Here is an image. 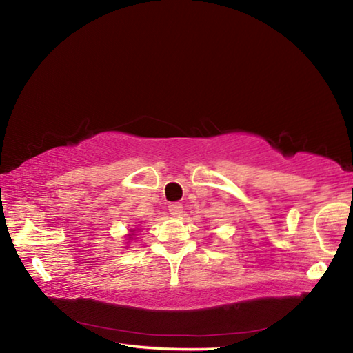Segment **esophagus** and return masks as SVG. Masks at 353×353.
Here are the masks:
<instances>
[{
    "label": "esophagus",
    "instance_id": "1",
    "mask_svg": "<svg viewBox=\"0 0 353 353\" xmlns=\"http://www.w3.org/2000/svg\"><path fill=\"white\" fill-rule=\"evenodd\" d=\"M168 210H170V214H172V216H181L183 207H182V204H177V202H174V204L168 205Z\"/></svg>",
    "mask_w": 353,
    "mask_h": 353
}]
</instances>
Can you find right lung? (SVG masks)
<instances>
[{"label": "right lung", "instance_id": "1", "mask_svg": "<svg viewBox=\"0 0 353 353\" xmlns=\"http://www.w3.org/2000/svg\"><path fill=\"white\" fill-rule=\"evenodd\" d=\"M135 232H139V229H130V230H129V234L126 235V236H128V240H130V241L134 240V236H135ZM130 241H128V243H130Z\"/></svg>", "mask_w": 353, "mask_h": 353}]
</instances>
